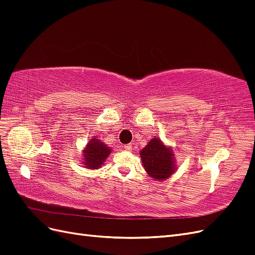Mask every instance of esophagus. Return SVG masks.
Returning a JSON list of instances; mask_svg holds the SVG:
<instances>
[{
    "mask_svg": "<svg viewBox=\"0 0 255 255\" xmlns=\"http://www.w3.org/2000/svg\"><path fill=\"white\" fill-rule=\"evenodd\" d=\"M122 148L125 149V150H127V151H130V150H132V144H130V143H128V144H123Z\"/></svg>",
    "mask_w": 255,
    "mask_h": 255,
    "instance_id": "1",
    "label": "esophagus"
}]
</instances>
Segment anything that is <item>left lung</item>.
Returning a JSON list of instances; mask_svg holds the SVG:
<instances>
[{
    "mask_svg": "<svg viewBox=\"0 0 255 255\" xmlns=\"http://www.w3.org/2000/svg\"><path fill=\"white\" fill-rule=\"evenodd\" d=\"M144 170L152 179L165 181L176 171V159L172 146L166 145L157 136L139 152Z\"/></svg>",
    "mask_w": 255,
    "mask_h": 255,
    "instance_id": "8db88e82",
    "label": "left lung"
}]
</instances>
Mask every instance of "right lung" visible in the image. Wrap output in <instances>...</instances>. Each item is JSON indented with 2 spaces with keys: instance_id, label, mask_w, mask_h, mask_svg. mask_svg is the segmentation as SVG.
I'll return each mask as SVG.
<instances>
[{
  "instance_id": "1",
  "label": "right lung",
  "mask_w": 255,
  "mask_h": 255,
  "mask_svg": "<svg viewBox=\"0 0 255 255\" xmlns=\"http://www.w3.org/2000/svg\"><path fill=\"white\" fill-rule=\"evenodd\" d=\"M82 165L90 170H95V169H99L103 166L107 157L112 154V149L103 141L98 139L97 137L92 136L82 151Z\"/></svg>"
}]
</instances>
